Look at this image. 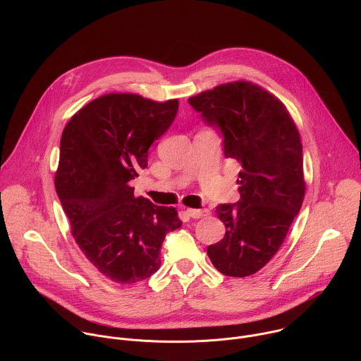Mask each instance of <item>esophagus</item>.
Segmentation results:
<instances>
[{
  "label": "esophagus",
  "instance_id": "1",
  "mask_svg": "<svg viewBox=\"0 0 361 361\" xmlns=\"http://www.w3.org/2000/svg\"><path fill=\"white\" fill-rule=\"evenodd\" d=\"M187 216L191 217V219H200L202 216H207L209 214V210H197V209H187L185 210Z\"/></svg>",
  "mask_w": 361,
  "mask_h": 361
}]
</instances>
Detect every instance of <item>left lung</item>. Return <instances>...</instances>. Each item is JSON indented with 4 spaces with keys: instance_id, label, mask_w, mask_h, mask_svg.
<instances>
[{
    "instance_id": "obj_1",
    "label": "left lung",
    "mask_w": 361,
    "mask_h": 361,
    "mask_svg": "<svg viewBox=\"0 0 361 361\" xmlns=\"http://www.w3.org/2000/svg\"><path fill=\"white\" fill-rule=\"evenodd\" d=\"M223 134L226 159L240 163V200L216 209L226 235L207 247L213 266L230 277L263 269L281 247L305 192L302 145L283 102L248 81L221 84L188 98Z\"/></svg>"
}]
</instances>
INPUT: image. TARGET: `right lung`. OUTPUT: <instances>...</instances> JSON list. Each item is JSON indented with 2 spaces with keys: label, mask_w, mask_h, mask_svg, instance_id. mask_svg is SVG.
I'll return each mask as SVG.
<instances>
[{
  "label": "right lung",
  "mask_w": 361,
  "mask_h": 361,
  "mask_svg": "<svg viewBox=\"0 0 361 361\" xmlns=\"http://www.w3.org/2000/svg\"><path fill=\"white\" fill-rule=\"evenodd\" d=\"M177 111L178 99L113 92L88 102L63 131L56 173L63 210L87 260L118 284L156 273L166 234L183 224L176 209L134 197L130 184Z\"/></svg>",
  "instance_id": "add662e5"
}]
</instances>
